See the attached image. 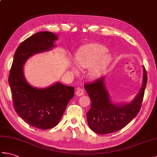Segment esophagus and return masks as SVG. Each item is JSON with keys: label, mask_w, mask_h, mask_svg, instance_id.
<instances>
[{"label": "esophagus", "mask_w": 157, "mask_h": 157, "mask_svg": "<svg viewBox=\"0 0 157 157\" xmlns=\"http://www.w3.org/2000/svg\"><path fill=\"white\" fill-rule=\"evenodd\" d=\"M84 94V90L82 88H78L77 91L75 92V94L78 96H83V94Z\"/></svg>", "instance_id": "1"}]
</instances>
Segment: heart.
I'll return each instance as SVG.
<instances>
[{
	"instance_id": "1",
	"label": "heart",
	"mask_w": 157,
	"mask_h": 157,
	"mask_svg": "<svg viewBox=\"0 0 157 157\" xmlns=\"http://www.w3.org/2000/svg\"><path fill=\"white\" fill-rule=\"evenodd\" d=\"M106 52L107 49L102 44L90 43L79 49L75 56V61L79 67L90 69V78L97 79L101 76L111 61V54ZM72 69L75 73L78 72L75 65H73Z\"/></svg>"
}]
</instances>
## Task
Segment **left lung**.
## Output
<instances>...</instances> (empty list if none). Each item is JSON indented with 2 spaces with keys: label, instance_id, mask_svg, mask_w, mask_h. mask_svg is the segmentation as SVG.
<instances>
[{
  "label": "left lung",
  "instance_id": "1",
  "mask_svg": "<svg viewBox=\"0 0 157 157\" xmlns=\"http://www.w3.org/2000/svg\"><path fill=\"white\" fill-rule=\"evenodd\" d=\"M147 74L143 66L142 84L140 91L130 102L114 103L105 84V77L84 88L91 99V107L88 113V123L93 132L98 134H108L121 129L138 115L144 97Z\"/></svg>",
  "mask_w": 157,
  "mask_h": 157
}]
</instances>
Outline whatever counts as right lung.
Returning <instances> with one entry per match:
<instances>
[{
	"label": "right lung",
	"instance_id": "add662e5",
	"mask_svg": "<svg viewBox=\"0 0 157 157\" xmlns=\"http://www.w3.org/2000/svg\"><path fill=\"white\" fill-rule=\"evenodd\" d=\"M58 38L52 32H40L21 42L15 52L9 76L15 111L25 122L40 129L58 124L74 96V88L59 82L44 88L34 87L26 80L23 66L32 56L53 49Z\"/></svg>",
	"mask_w": 157,
	"mask_h": 157
}]
</instances>
